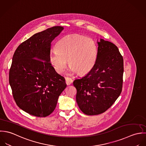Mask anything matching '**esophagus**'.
I'll return each mask as SVG.
<instances>
[{"mask_svg": "<svg viewBox=\"0 0 146 146\" xmlns=\"http://www.w3.org/2000/svg\"><path fill=\"white\" fill-rule=\"evenodd\" d=\"M65 82L67 85H69L73 82V80L70 77H66L65 78Z\"/></svg>", "mask_w": 146, "mask_h": 146, "instance_id": "obj_1", "label": "esophagus"}]
</instances>
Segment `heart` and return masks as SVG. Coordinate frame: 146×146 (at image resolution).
I'll use <instances>...</instances> for the list:
<instances>
[{
  "mask_svg": "<svg viewBox=\"0 0 146 146\" xmlns=\"http://www.w3.org/2000/svg\"><path fill=\"white\" fill-rule=\"evenodd\" d=\"M56 48L50 51L48 60L58 74L64 70L67 60L69 71L80 74L90 72L96 62L98 48L92 38L80 34L69 35L58 40Z\"/></svg>",
  "mask_w": 146,
  "mask_h": 146,
  "instance_id": "obj_1",
  "label": "heart"
}]
</instances>
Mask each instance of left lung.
Here are the masks:
<instances>
[{"label": "left lung", "mask_w": 146, "mask_h": 146, "mask_svg": "<svg viewBox=\"0 0 146 146\" xmlns=\"http://www.w3.org/2000/svg\"><path fill=\"white\" fill-rule=\"evenodd\" d=\"M97 43L98 55L94 67L73 82L77 104L90 116L101 114L110 108L119 96L123 82V60L117 47L103 39Z\"/></svg>", "instance_id": "left-lung-1"}]
</instances>
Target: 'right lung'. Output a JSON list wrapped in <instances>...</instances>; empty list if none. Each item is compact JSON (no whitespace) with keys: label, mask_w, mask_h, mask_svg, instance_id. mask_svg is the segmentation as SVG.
Here are the masks:
<instances>
[{"label":"right lung","mask_w":146,"mask_h":146,"mask_svg":"<svg viewBox=\"0 0 146 146\" xmlns=\"http://www.w3.org/2000/svg\"><path fill=\"white\" fill-rule=\"evenodd\" d=\"M64 28L54 27L31 36L16 50L9 82L17 106L31 115L46 117L55 109L65 80L51 65L52 41Z\"/></svg>","instance_id":"add662e5"}]
</instances>
